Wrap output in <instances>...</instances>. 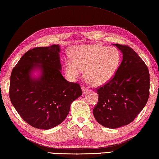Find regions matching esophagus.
Returning a JSON list of instances; mask_svg holds the SVG:
<instances>
[{
  "label": "esophagus",
  "mask_w": 159,
  "mask_h": 159,
  "mask_svg": "<svg viewBox=\"0 0 159 159\" xmlns=\"http://www.w3.org/2000/svg\"><path fill=\"white\" fill-rule=\"evenodd\" d=\"M82 91H83V93H86L89 91V89L87 87H84V86H82Z\"/></svg>",
  "instance_id": "1"
}]
</instances>
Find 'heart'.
Returning <instances> with one entry per match:
<instances>
[{"label": "heart", "mask_w": 159, "mask_h": 159, "mask_svg": "<svg viewBox=\"0 0 159 159\" xmlns=\"http://www.w3.org/2000/svg\"><path fill=\"white\" fill-rule=\"evenodd\" d=\"M73 58L68 57L65 68L68 76L76 79L85 69L86 79L91 84L102 85L115 75L121 61L120 53L115 47L98 44L75 47Z\"/></svg>", "instance_id": "heart-1"}]
</instances>
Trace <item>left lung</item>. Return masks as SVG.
Instances as JSON below:
<instances>
[{"instance_id": "left-lung-1", "label": "left lung", "mask_w": 159, "mask_h": 159, "mask_svg": "<svg viewBox=\"0 0 159 159\" xmlns=\"http://www.w3.org/2000/svg\"><path fill=\"white\" fill-rule=\"evenodd\" d=\"M123 60L115 75L97 89L98 100L93 114L105 127L116 129L131 123L147 104L149 96V72L131 47L115 44Z\"/></svg>"}]
</instances>
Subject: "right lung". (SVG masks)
Returning a JSON list of instances; mask_svg holds the SVG:
<instances>
[{
  "instance_id": "1",
  "label": "right lung",
  "mask_w": 159,
  "mask_h": 159,
  "mask_svg": "<svg viewBox=\"0 0 159 159\" xmlns=\"http://www.w3.org/2000/svg\"><path fill=\"white\" fill-rule=\"evenodd\" d=\"M59 46L38 47L22 56L11 73V102L24 120L39 129H50L68 116L72 101L82 96L78 83L68 82L61 73ZM40 68L41 76L33 79L30 72Z\"/></svg>"
}]
</instances>
